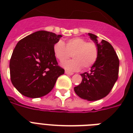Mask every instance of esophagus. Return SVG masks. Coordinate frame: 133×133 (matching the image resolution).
Segmentation results:
<instances>
[{
	"mask_svg": "<svg viewBox=\"0 0 133 133\" xmlns=\"http://www.w3.org/2000/svg\"><path fill=\"white\" fill-rule=\"evenodd\" d=\"M65 74H66V75H69V76H72L73 75V73H71V72H69L68 71H65Z\"/></svg>",
	"mask_w": 133,
	"mask_h": 133,
	"instance_id": "1",
	"label": "esophagus"
}]
</instances>
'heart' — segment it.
I'll list each match as a JSON object with an SVG mask.
<instances>
[{
  "instance_id": "obj_1",
  "label": "heart",
  "mask_w": 133,
  "mask_h": 133,
  "mask_svg": "<svg viewBox=\"0 0 133 133\" xmlns=\"http://www.w3.org/2000/svg\"><path fill=\"white\" fill-rule=\"evenodd\" d=\"M53 52L55 57L60 62L64 61L71 56L74 59L63 62L61 64L65 69L76 71L83 69H89L95 64L98 57V48L94 42H87L85 39L75 37L64 43L57 41L53 46Z\"/></svg>"
}]
</instances>
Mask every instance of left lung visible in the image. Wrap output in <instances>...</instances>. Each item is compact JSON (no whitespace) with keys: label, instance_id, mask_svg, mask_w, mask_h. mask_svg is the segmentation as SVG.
<instances>
[{"label":"left lung","instance_id":"1","mask_svg":"<svg viewBox=\"0 0 133 133\" xmlns=\"http://www.w3.org/2000/svg\"><path fill=\"white\" fill-rule=\"evenodd\" d=\"M88 35L97 44L98 57L89 73L81 74L82 82L74 87V91L81 98L94 101L105 97L112 89L118 79L119 60L109 42L98 40L94 34L88 33Z\"/></svg>","mask_w":133,"mask_h":133}]
</instances>
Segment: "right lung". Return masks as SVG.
I'll list each match as a JSON object with an SVG mask.
<instances>
[{
	"label": "right lung",
	"mask_w": 133,
	"mask_h": 133,
	"mask_svg": "<svg viewBox=\"0 0 133 133\" xmlns=\"http://www.w3.org/2000/svg\"><path fill=\"white\" fill-rule=\"evenodd\" d=\"M62 36L40 30L20 40L10 62L12 85L22 95L39 98L48 94L64 70L57 65L53 46Z\"/></svg>",
	"instance_id": "obj_1"
}]
</instances>
